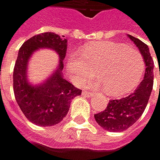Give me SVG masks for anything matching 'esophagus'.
<instances>
[{"mask_svg":"<svg viewBox=\"0 0 160 160\" xmlns=\"http://www.w3.org/2000/svg\"><path fill=\"white\" fill-rule=\"evenodd\" d=\"M83 94L84 95H92L93 94V92H91V91H86V90H83Z\"/></svg>","mask_w":160,"mask_h":160,"instance_id":"1","label":"esophagus"}]
</instances>
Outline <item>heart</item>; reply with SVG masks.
<instances>
[{"instance_id":"heart-1","label":"heart","mask_w":160,"mask_h":160,"mask_svg":"<svg viewBox=\"0 0 160 160\" xmlns=\"http://www.w3.org/2000/svg\"><path fill=\"white\" fill-rule=\"evenodd\" d=\"M79 53H71L67 62L69 74L78 84L93 78L97 71L101 82L92 81L88 85H104L109 95L119 97L132 92L142 78L145 62L135 48L102 41L82 47Z\"/></svg>"}]
</instances>
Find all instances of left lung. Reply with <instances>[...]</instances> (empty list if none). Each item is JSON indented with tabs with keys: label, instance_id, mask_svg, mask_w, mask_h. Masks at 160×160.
I'll return each mask as SVG.
<instances>
[{
	"label": "left lung",
	"instance_id": "obj_1",
	"mask_svg": "<svg viewBox=\"0 0 160 160\" xmlns=\"http://www.w3.org/2000/svg\"><path fill=\"white\" fill-rule=\"evenodd\" d=\"M139 48L143 56L146 69L144 78L133 94L121 99H112L107 108L97 114L95 119L98 124L108 131L121 132L130 128L143 113L154 84V61L148 46L140 39L128 35Z\"/></svg>",
	"mask_w": 160,
	"mask_h": 160
}]
</instances>
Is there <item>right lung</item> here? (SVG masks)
Segmentation results:
<instances>
[{
	"mask_svg": "<svg viewBox=\"0 0 160 160\" xmlns=\"http://www.w3.org/2000/svg\"><path fill=\"white\" fill-rule=\"evenodd\" d=\"M39 47L56 50L61 61L51 78L39 87H32L27 81V62L31 53ZM66 49V39L54 32H44L25 41L18 50L13 72L15 98L25 117L34 125L50 127L60 123L66 116L71 100L82 94L81 89L76 88L63 78L62 70Z\"/></svg>",
	"mask_w": 160,
	"mask_h": 160,
	"instance_id": "right-lung-1",
	"label": "right lung"
}]
</instances>
